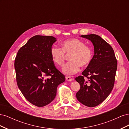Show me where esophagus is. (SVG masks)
Instances as JSON below:
<instances>
[{"label": "esophagus", "mask_w": 129, "mask_h": 129, "mask_svg": "<svg viewBox=\"0 0 129 129\" xmlns=\"http://www.w3.org/2000/svg\"><path fill=\"white\" fill-rule=\"evenodd\" d=\"M66 80H67V81H71L73 80L72 78L71 77H70V76H66Z\"/></svg>", "instance_id": "obj_1"}]
</instances>
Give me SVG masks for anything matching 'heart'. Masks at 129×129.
Masks as SVG:
<instances>
[{"label":"heart","mask_w":129,"mask_h":129,"mask_svg":"<svg viewBox=\"0 0 129 129\" xmlns=\"http://www.w3.org/2000/svg\"><path fill=\"white\" fill-rule=\"evenodd\" d=\"M50 56L56 65L62 66L64 64L66 54H71V61L66 64L62 72L67 75H73L80 71V67H85L90 63L92 56V48L78 39L66 40L62 43V48L53 46L50 48Z\"/></svg>","instance_id":"obj_1"}]
</instances>
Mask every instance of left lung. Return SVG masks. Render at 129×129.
Masks as SVG:
<instances>
[{"label": "left lung", "instance_id": "1", "mask_svg": "<svg viewBox=\"0 0 129 129\" xmlns=\"http://www.w3.org/2000/svg\"><path fill=\"white\" fill-rule=\"evenodd\" d=\"M81 37L92 42L94 55L82 75L75 78L81 87L76 96L85 106L94 107L102 103L114 88L117 61L112 47L101 37L96 34Z\"/></svg>", "mask_w": 129, "mask_h": 129}]
</instances>
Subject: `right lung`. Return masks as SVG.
<instances>
[{
	"mask_svg": "<svg viewBox=\"0 0 129 129\" xmlns=\"http://www.w3.org/2000/svg\"><path fill=\"white\" fill-rule=\"evenodd\" d=\"M56 39L35 36L18 50L14 61L17 83L29 102L44 107L55 99L65 76L56 69L50 51Z\"/></svg>",
	"mask_w": 129,
	"mask_h": 129,
	"instance_id": "add662e5",
	"label": "right lung"
}]
</instances>
